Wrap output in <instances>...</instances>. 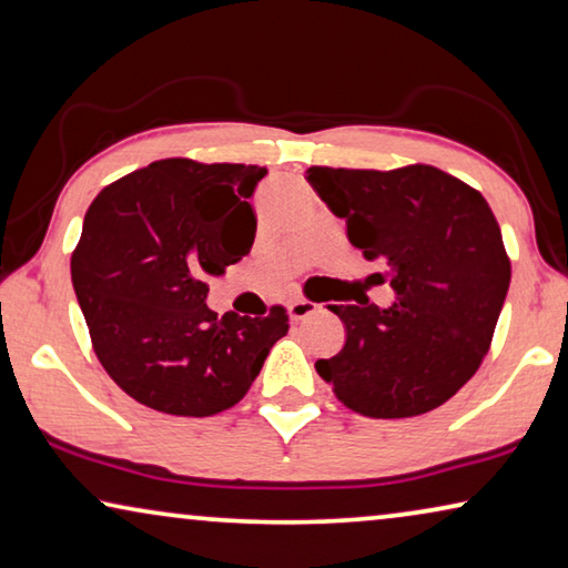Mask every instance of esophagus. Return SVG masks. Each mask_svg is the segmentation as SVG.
<instances>
[{"instance_id":"obj_1","label":"esophagus","mask_w":568,"mask_h":568,"mask_svg":"<svg viewBox=\"0 0 568 568\" xmlns=\"http://www.w3.org/2000/svg\"><path fill=\"white\" fill-rule=\"evenodd\" d=\"M316 308H318L316 303H311L306 298H295V301L287 303V316H291V321H303V318L313 316Z\"/></svg>"}]
</instances>
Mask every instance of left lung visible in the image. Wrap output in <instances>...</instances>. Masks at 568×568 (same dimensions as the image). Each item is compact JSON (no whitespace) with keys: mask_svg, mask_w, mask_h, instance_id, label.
<instances>
[{"mask_svg":"<svg viewBox=\"0 0 568 568\" xmlns=\"http://www.w3.org/2000/svg\"><path fill=\"white\" fill-rule=\"evenodd\" d=\"M308 183L367 260L390 270L395 303L328 306L346 328L342 352L318 359L346 408L410 418L467 385L493 342L510 260L479 191L434 165L397 171L308 168Z\"/></svg>","mask_w":568,"mask_h":568,"instance_id":"obj_1","label":"left lung"}]
</instances>
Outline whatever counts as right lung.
I'll return each mask as SVG.
<instances>
[{
    "mask_svg": "<svg viewBox=\"0 0 568 568\" xmlns=\"http://www.w3.org/2000/svg\"><path fill=\"white\" fill-rule=\"evenodd\" d=\"M260 165L158 160L106 185L83 216L71 257L91 344L122 390L152 410L206 418L247 395L287 334L267 316H216L209 275L250 255Z\"/></svg>",
    "mask_w": 568,
    "mask_h": 568,
    "instance_id": "obj_1",
    "label": "right lung"
}]
</instances>
